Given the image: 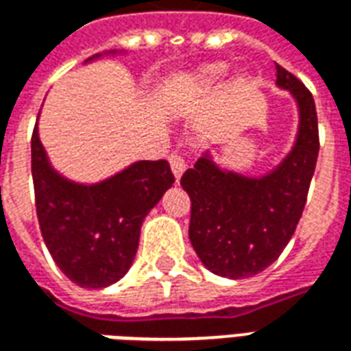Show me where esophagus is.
<instances>
[{
	"instance_id": "1",
	"label": "esophagus",
	"mask_w": 351,
	"mask_h": 351,
	"mask_svg": "<svg viewBox=\"0 0 351 351\" xmlns=\"http://www.w3.org/2000/svg\"><path fill=\"white\" fill-rule=\"evenodd\" d=\"M169 163H171V171H173V175H175L176 182L180 180V176L184 175V171H186V160H184L182 154L178 152H173L169 156Z\"/></svg>"
}]
</instances>
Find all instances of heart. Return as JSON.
<instances>
[{"label": "heart", "mask_w": 351, "mask_h": 351, "mask_svg": "<svg viewBox=\"0 0 351 351\" xmlns=\"http://www.w3.org/2000/svg\"><path fill=\"white\" fill-rule=\"evenodd\" d=\"M226 73H228V65L226 64L205 65V67H201V69L193 73L190 79L176 90L175 95L178 99L188 101L199 95V93H206L226 77Z\"/></svg>", "instance_id": "obj_1"}]
</instances>
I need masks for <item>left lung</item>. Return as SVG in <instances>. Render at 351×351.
Segmentation results:
<instances>
[{"label": "left lung", "mask_w": 351, "mask_h": 351, "mask_svg": "<svg viewBox=\"0 0 351 351\" xmlns=\"http://www.w3.org/2000/svg\"><path fill=\"white\" fill-rule=\"evenodd\" d=\"M276 86L289 92L299 112L293 146L276 167L244 175L221 167L206 150L180 180L191 199V246L201 263L223 278H250L278 259L301 220L316 169L314 97L278 64Z\"/></svg>", "instance_id": "1"}]
</instances>
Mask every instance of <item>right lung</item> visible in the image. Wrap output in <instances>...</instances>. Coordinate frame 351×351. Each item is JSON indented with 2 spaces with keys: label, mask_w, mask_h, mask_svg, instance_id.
Wrapping results in <instances>:
<instances>
[{
  "label": "right lung",
  "mask_w": 351,
  "mask_h": 351,
  "mask_svg": "<svg viewBox=\"0 0 351 351\" xmlns=\"http://www.w3.org/2000/svg\"><path fill=\"white\" fill-rule=\"evenodd\" d=\"M116 54L123 50H107L84 64ZM32 176L50 256L67 278L90 289L110 286L130 271L146 214L175 182L165 160L133 161L99 182H75L50 163L39 122L32 137Z\"/></svg>",
  "instance_id": "add662e5"
}]
</instances>
